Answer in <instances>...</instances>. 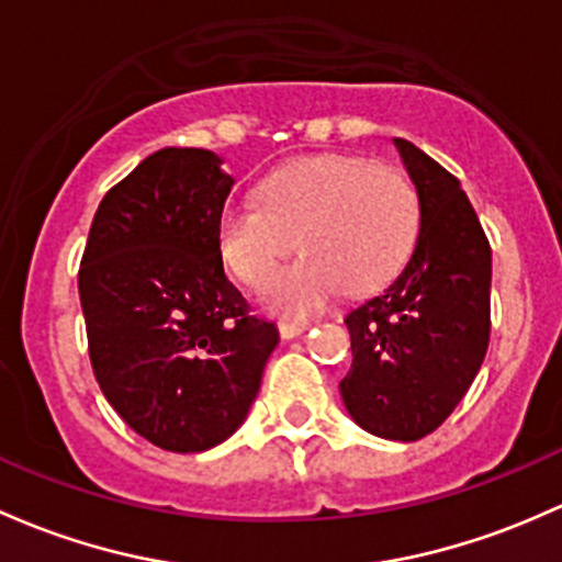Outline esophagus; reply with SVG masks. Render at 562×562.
Returning a JSON list of instances; mask_svg holds the SVG:
<instances>
[{"label":"esophagus","instance_id":"1","mask_svg":"<svg viewBox=\"0 0 562 562\" xmlns=\"http://www.w3.org/2000/svg\"><path fill=\"white\" fill-rule=\"evenodd\" d=\"M280 336L282 339H293V336H299V334H304L306 328H310V323L306 321H280Z\"/></svg>","mask_w":562,"mask_h":562}]
</instances>
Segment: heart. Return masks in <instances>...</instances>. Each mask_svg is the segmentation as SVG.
<instances>
[{"label":"heart","instance_id":"heart-1","mask_svg":"<svg viewBox=\"0 0 562 562\" xmlns=\"http://www.w3.org/2000/svg\"><path fill=\"white\" fill-rule=\"evenodd\" d=\"M258 199H228L217 247L247 285H263L299 241L304 256L266 288L271 310L306 315L345 285L369 293L409 256L420 223L417 191L401 169L356 156H312L263 177Z\"/></svg>","mask_w":562,"mask_h":562}]
</instances>
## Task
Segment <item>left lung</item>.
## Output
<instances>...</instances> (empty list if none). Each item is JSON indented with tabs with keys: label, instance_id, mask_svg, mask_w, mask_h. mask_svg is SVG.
<instances>
[{
	"label": "left lung",
	"instance_id": "left-lung-1",
	"mask_svg": "<svg viewBox=\"0 0 562 562\" xmlns=\"http://www.w3.org/2000/svg\"><path fill=\"white\" fill-rule=\"evenodd\" d=\"M417 188L420 232L401 274L345 317L352 366L341 401L382 439L434 434L465 395L490 341V241L458 177L393 139Z\"/></svg>",
	"mask_w": 562,
	"mask_h": 562
}]
</instances>
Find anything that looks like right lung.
Listing matches in <instances>:
<instances>
[{"mask_svg": "<svg viewBox=\"0 0 562 562\" xmlns=\"http://www.w3.org/2000/svg\"><path fill=\"white\" fill-rule=\"evenodd\" d=\"M232 186L215 153L164 147L110 188L80 261L93 376L169 452H204L239 428L280 339L223 271L217 215Z\"/></svg>", "mask_w": 562, "mask_h": 562, "instance_id": "obj_1", "label": "right lung"}]
</instances>
